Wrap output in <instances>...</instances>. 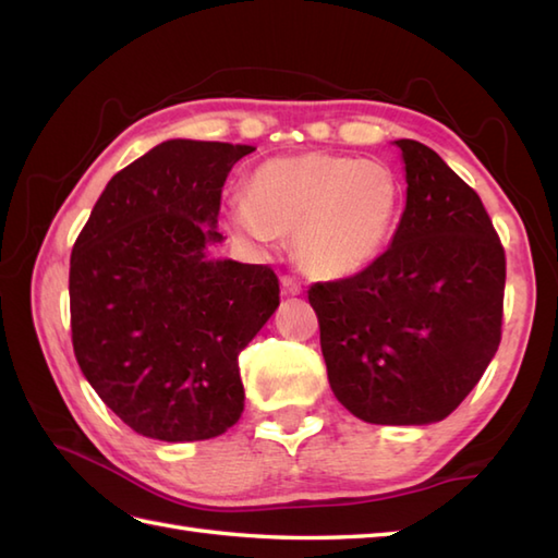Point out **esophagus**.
I'll return each instance as SVG.
<instances>
[{
	"label": "esophagus",
	"mask_w": 558,
	"mask_h": 558,
	"mask_svg": "<svg viewBox=\"0 0 558 558\" xmlns=\"http://www.w3.org/2000/svg\"><path fill=\"white\" fill-rule=\"evenodd\" d=\"M280 292H282V298H298V294H302V286L294 278L282 276L280 278Z\"/></svg>",
	"instance_id": "obj_1"
}]
</instances>
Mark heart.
Masks as SVG:
<instances>
[{
	"label": "heart",
	"mask_w": 558,
	"mask_h": 558,
	"mask_svg": "<svg viewBox=\"0 0 558 558\" xmlns=\"http://www.w3.org/2000/svg\"><path fill=\"white\" fill-rule=\"evenodd\" d=\"M402 206L398 174L384 162L328 153L270 158L246 196L225 206V228L266 254L292 232V252L314 278L360 276L381 256Z\"/></svg>",
	"instance_id": "obj_1"
}]
</instances>
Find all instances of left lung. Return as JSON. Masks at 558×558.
Here are the masks:
<instances>
[{
  "label": "left lung",
  "mask_w": 558,
  "mask_h": 558,
  "mask_svg": "<svg viewBox=\"0 0 558 558\" xmlns=\"http://www.w3.org/2000/svg\"><path fill=\"white\" fill-rule=\"evenodd\" d=\"M408 198L393 242L310 304L333 396L369 424L446 420L499 350L506 256L480 196L420 141L398 138Z\"/></svg>",
  "instance_id": "1"
}]
</instances>
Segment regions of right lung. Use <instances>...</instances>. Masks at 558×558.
Listing matches in <instances>:
<instances>
[{"label":"right lung","instance_id":"add662e5","mask_svg":"<svg viewBox=\"0 0 558 558\" xmlns=\"http://www.w3.org/2000/svg\"><path fill=\"white\" fill-rule=\"evenodd\" d=\"M256 150L170 138L105 186L71 252V340L86 381L141 436L206 441L240 420V352L280 304L268 266L216 258L220 192Z\"/></svg>","mask_w":558,"mask_h":558}]
</instances>
